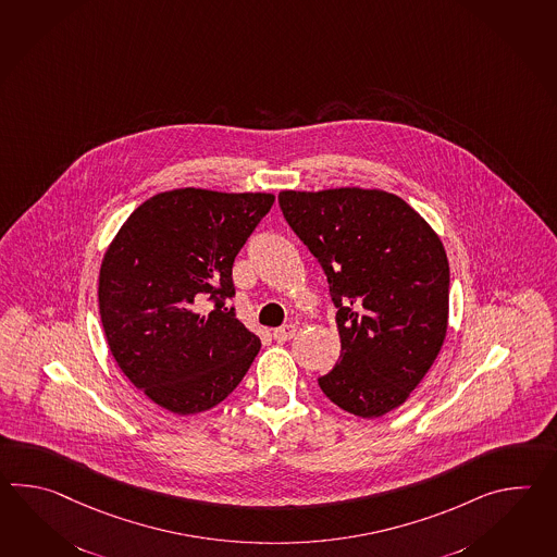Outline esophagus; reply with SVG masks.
Masks as SVG:
<instances>
[{"label":"esophagus","mask_w":557,"mask_h":557,"mask_svg":"<svg viewBox=\"0 0 557 557\" xmlns=\"http://www.w3.org/2000/svg\"><path fill=\"white\" fill-rule=\"evenodd\" d=\"M294 335H296V325H294V323H285L282 327L273 330V339H275V342H280V344L289 342Z\"/></svg>","instance_id":"obj_1"}]
</instances>
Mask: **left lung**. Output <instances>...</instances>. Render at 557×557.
Listing matches in <instances>:
<instances>
[{
    "mask_svg": "<svg viewBox=\"0 0 557 557\" xmlns=\"http://www.w3.org/2000/svg\"><path fill=\"white\" fill-rule=\"evenodd\" d=\"M277 201L337 308L342 351L318 377L323 394L359 418L399 408L444 346L449 263L440 237L377 189L282 191Z\"/></svg>",
    "mask_w": 557,
    "mask_h": 557,
    "instance_id": "8db88e82",
    "label": "left lung"
}]
</instances>
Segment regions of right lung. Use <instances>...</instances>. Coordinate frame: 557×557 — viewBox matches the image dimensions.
Returning <instances> with one entry per match:
<instances>
[{
	"instance_id": "obj_1",
	"label": "right lung",
	"mask_w": 557,
	"mask_h": 557,
	"mask_svg": "<svg viewBox=\"0 0 557 557\" xmlns=\"http://www.w3.org/2000/svg\"><path fill=\"white\" fill-rule=\"evenodd\" d=\"M273 199L173 189L144 201L115 235L99 270L101 325L127 380L160 408L218 406L258 356L260 337L230 308L232 268Z\"/></svg>"
}]
</instances>
